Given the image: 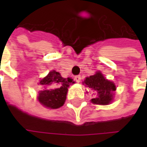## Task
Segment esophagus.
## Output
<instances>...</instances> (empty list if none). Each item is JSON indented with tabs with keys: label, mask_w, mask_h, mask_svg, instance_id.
<instances>
[{
	"label": "esophagus",
	"mask_w": 147,
	"mask_h": 147,
	"mask_svg": "<svg viewBox=\"0 0 147 147\" xmlns=\"http://www.w3.org/2000/svg\"><path fill=\"white\" fill-rule=\"evenodd\" d=\"M75 80L76 81V83H80V80H81V76H75Z\"/></svg>",
	"instance_id": "34e87169"
}]
</instances>
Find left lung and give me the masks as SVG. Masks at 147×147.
I'll return each mask as SVG.
<instances>
[{
	"mask_svg": "<svg viewBox=\"0 0 147 147\" xmlns=\"http://www.w3.org/2000/svg\"><path fill=\"white\" fill-rule=\"evenodd\" d=\"M83 84L92 90H94L98 96L91 99V102L96 105H109L113 99L116 86L112 81L106 80L102 72L97 71L94 76L86 77Z\"/></svg>",
	"mask_w": 147,
	"mask_h": 147,
	"instance_id": "obj_1",
	"label": "left lung"
}]
</instances>
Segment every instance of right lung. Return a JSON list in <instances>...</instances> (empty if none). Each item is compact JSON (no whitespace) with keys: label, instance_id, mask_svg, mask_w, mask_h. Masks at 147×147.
Instances as JSON below:
<instances>
[{"label":"right lung","instance_id":"obj_1","mask_svg":"<svg viewBox=\"0 0 147 147\" xmlns=\"http://www.w3.org/2000/svg\"><path fill=\"white\" fill-rule=\"evenodd\" d=\"M73 83L75 82L72 79H64L59 72L51 71L45 78L41 80L40 84L44 86H51L52 88H45L39 91L38 102L46 108H60L65 102L68 86Z\"/></svg>","mask_w":147,"mask_h":147}]
</instances>
